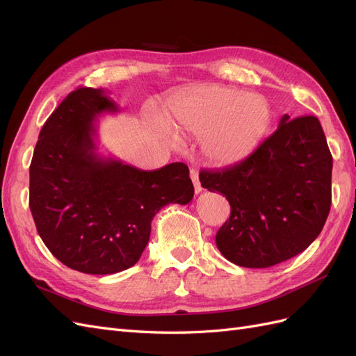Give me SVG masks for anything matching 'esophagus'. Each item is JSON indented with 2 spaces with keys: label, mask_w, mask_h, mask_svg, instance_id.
Returning a JSON list of instances; mask_svg holds the SVG:
<instances>
[{
  "label": "esophagus",
  "mask_w": 356,
  "mask_h": 356,
  "mask_svg": "<svg viewBox=\"0 0 356 356\" xmlns=\"http://www.w3.org/2000/svg\"><path fill=\"white\" fill-rule=\"evenodd\" d=\"M190 177H191V181H193V186H195V191L196 195H199V193H202V186H200V181H199V175L196 169H190Z\"/></svg>",
  "instance_id": "1"
}]
</instances>
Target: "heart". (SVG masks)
<instances>
[{
	"label": "heart",
	"mask_w": 356,
	"mask_h": 356,
	"mask_svg": "<svg viewBox=\"0 0 356 356\" xmlns=\"http://www.w3.org/2000/svg\"><path fill=\"white\" fill-rule=\"evenodd\" d=\"M172 120L179 131L200 136V152L213 165H233L250 156L272 122L267 101L239 89L211 86L178 102ZM170 144L178 139L165 131Z\"/></svg>",
	"instance_id": "heart-1"
}]
</instances>
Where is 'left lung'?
<instances>
[{
  "label": "left lung",
  "instance_id": "left-lung-1",
  "mask_svg": "<svg viewBox=\"0 0 356 356\" xmlns=\"http://www.w3.org/2000/svg\"><path fill=\"white\" fill-rule=\"evenodd\" d=\"M332 157L315 115L291 120L233 166L202 170L203 188L230 203L218 230L220 252L236 266L264 268L289 260L314 242L330 213Z\"/></svg>",
  "mask_w": 356,
  "mask_h": 356
}]
</instances>
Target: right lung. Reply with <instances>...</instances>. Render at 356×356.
<instances>
[{"label": "right lung", "instance_id": "right-lung-1", "mask_svg": "<svg viewBox=\"0 0 356 356\" xmlns=\"http://www.w3.org/2000/svg\"><path fill=\"white\" fill-rule=\"evenodd\" d=\"M117 111L104 89H75L42 126L29 166V208L40 238L81 273L113 275L136 264L154 215L195 196L184 163L143 170L98 153L95 123Z\"/></svg>", "mask_w": 356, "mask_h": 356}]
</instances>
